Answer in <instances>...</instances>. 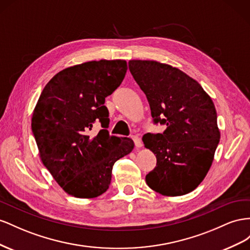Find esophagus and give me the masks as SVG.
Instances as JSON below:
<instances>
[{
    "label": "esophagus",
    "instance_id": "34e87169",
    "mask_svg": "<svg viewBox=\"0 0 250 250\" xmlns=\"http://www.w3.org/2000/svg\"><path fill=\"white\" fill-rule=\"evenodd\" d=\"M132 139H133V141H134L135 146H136L137 148L141 147V146H142L141 140H140V138L137 136V135H134V136H132Z\"/></svg>",
    "mask_w": 250,
    "mask_h": 250
}]
</instances>
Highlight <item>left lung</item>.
Segmentation results:
<instances>
[{"label":"left lung","mask_w":250,"mask_h":250,"mask_svg":"<svg viewBox=\"0 0 250 250\" xmlns=\"http://www.w3.org/2000/svg\"><path fill=\"white\" fill-rule=\"evenodd\" d=\"M129 69L147 98L154 123L166 125L162 134L142 137L157 159L146 184L163 196L188 194L208 173L220 141L215 104L200 83L175 67L133 60Z\"/></svg>","instance_id":"8db88e82"}]
</instances>
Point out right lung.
I'll use <instances>...</instances> for the list:
<instances>
[{
    "label": "right lung",
    "instance_id": "add662e5",
    "mask_svg": "<svg viewBox=\"0 0 250 250\" xmlns=\"http://www.w3.org/2000/svg\"><path fill=\"white\" fill-rule=\"evenodd\" d=\"M126 62L92 61L63 69L42 91L31 127L41 160L67 194L96 198L109 188L114 163L134 148L131 138L110 136L104 98L123 83ZM96 121L104 127L87 134Z\"/></svg>",
    "mask_w": 250,
    "mask_h": 250
}]
</instances>
